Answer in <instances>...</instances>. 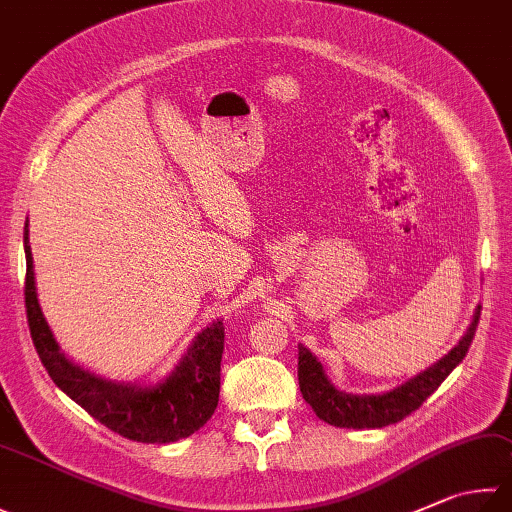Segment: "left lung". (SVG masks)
I'll use <instances>...</instances> for the list:
<instances>
[{
	"instance_id": "1",
	"label": "left lung",
	"mask_w": 512,
	"mask_h": 512,
	"mask_svg": "<svg viewBox=\"0 0 512 512\" xmlns=\"http://www.w3.org/2000/svg\"><path fill=\"white\" fill-rule=\"evenodd\" d=\"M479 314L481 305H477L475 314H472V323L468 325L466 334L446 356H441L430 368L414 374L406 383L379 394H352L339 390L327 379L321 361L305 345H298V385H301L303 399L310 403L318 419L336 428L361 430L399 423L417 410L446 381V376L464 361L468 347L475 339Z\"/></svg>"
}]
</instances>
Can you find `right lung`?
<instances>
[{"label":"right lung","mask_w":512,"mask_h":512,"mask_svg":"<svg viewBox=\"0 0 512 512\" xmlns=\"http://www.w3.org/2000/svg\"><path fill=\"white\" fill-rule=\"evenodd\" d=\"M24 252L28 327L48 376L66 397L106 428L131 441L173 443L205 426L218 406L220 361L225 347L223 321L216 318L200 330L176 368L158 383L140 385L106 379L69 359L46 323L37 301L28 220L24 225Z\"/></svg>","instance_id":"1"}]
</instances>
